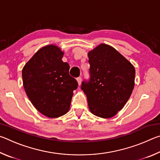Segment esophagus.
Returning <instances> with one entry per match:
<instances>
[{
	"label": "esophagus",
	"mask_w": 160,
	"mask_h": 160,
	"mask_svg": "<svg viewBox=\"0 0 160 160\" xmlns=\"http://www.w3.org/2000/svg\"><path fill=\"white\" fill-rule=\"evenodd\" d=\"M76 80H77L78 83V85H80L81 82H82V78H78Z\"/></svg>",
	"instance_id": "obj_1"
}]
</instances>
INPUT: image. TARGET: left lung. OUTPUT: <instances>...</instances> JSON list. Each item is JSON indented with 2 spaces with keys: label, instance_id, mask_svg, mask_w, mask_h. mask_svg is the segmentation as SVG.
<instances>
[{
  "label": "left lung",
  "instance_id": "obj_1",
  "mask_svg": "<svg viewBox=\"0 0 160 160\" xmlns=\"http://www.w3.org/2000/svg\"><path fill=\"white\" fill-rule=\"evenodd\" d=\"M90 80L81 89L92 114L103 118L114 116L125 106L135 85L134 66L114 48L100 44L88 52Z\"/></svg>",
  "mask_w": 160,
  "mask_h": 160
}]
</instances>
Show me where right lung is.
<instances>
[{"instance_id":"1","label":"right lung","mask_w":160,"mask_h":160,"mask_svg":"<svg viewBox=\"0 0 160 160\" xmlns=\"http://www.w3.org/2000/svg\"><path fill=\"white\" fill-rule=\"evenodd\" d=\"M64 52L54 44L38 50L22 68L23 86L32 104L48 118L68 113L78 82L69 75Z\"/></svg>"}]
</instances>
